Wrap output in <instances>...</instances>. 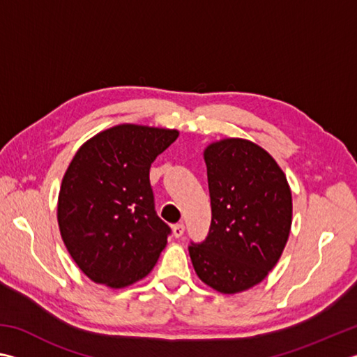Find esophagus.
<instances>
[{
    "mask_svg": "<svg viewBox=\"0 0 357 357\" xmlns=\"http://www.w3.org/2000/svg\"><path fill=\"white\" fill-rule=\"evenodd\" d=\"M173 235L176 236V238H179V236L184 235V225H183V222H178V225L173 226Z\"/></svg>",
    "mask_w": 357,
    "mask_h": 357,
    "instance_id": "esophagus-1",
    "label": "esophagus"
}]
</instances>
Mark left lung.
<instances>
[{
	"instance_id": "obj_1",
	"label": "left lung",
	"mask_w": 357,
	"mask_h": 357,
	"mask_svg": "<svg viewBox=\"0 0 357 357\" xmlns=\"http://www.w3.org/2000/svg\"><path fill=\"white\" fill-rule=\"evenodd\" d=\"M212 222L206 241L188 246L197 275L221 294L263 282L280 260L292 225L291 188L260 145L221 139L204 150Z\"/></svg>"
}]
</instances>
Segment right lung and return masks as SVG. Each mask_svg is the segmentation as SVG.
I'll list each match as a JSON object with an SVG mask.
<instances>
[{"label":"right lung","instance_id":"1","mask_svg":"<svg viewBox=\"0 0 357 357\" xmlns=\"http://www.w3.org/2000/svg\"><path fill=\"white\" fill-rule=\"evenodd\" d=\"M178 136L121 123L77 150L61 181L57 220L69 255L94 283L125 288L155 268L170 227L156 215L150 167Z\"/></svg>","mask_w":357,"mask_h":357}]
</instances>
